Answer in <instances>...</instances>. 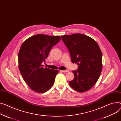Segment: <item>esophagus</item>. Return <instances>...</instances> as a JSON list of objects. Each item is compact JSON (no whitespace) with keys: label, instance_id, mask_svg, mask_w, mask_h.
Instances as JSON below:
<instances>
[{"label":"esophagus","instance_id":"34e87169","mask_svg":"<svg viewBox=\"0 0 121 121\" xmlns=\"http://www.w3.org/2000/svg\"><path fill=\"white\" fill-rule=\"evenodd\" d=\"M60 71L62 72H67L69 71V70H60Z\"/></svg>","mask_w":121,"mask_h":121}]
</instances>
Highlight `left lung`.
<instances>
[{
    "label": "left lung",
    "mask_w": 121,
    "mask_h": 121,
    "mask_svg": "<svg viewBox=\"0 0 121 121\" xmlns=\"http://www.w3.org/2000/svg\"><path fill=\"white\" fill-rule=\"evenodd\" d=\"M69 52L72 63H77L73 70L74 79L70 86L79 92L90 89L97 82L102 69V53L98 44L92 38L81 34L61 36Z\"/></svg>",
    "instance_id": "obj_1"
}]
</instances>
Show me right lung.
I'll return each mask as SVG.
<instances>
[{"instance_id": "right-lung-1", "label": "right lung", "mask_w": 121, "mask_h": 121, "mask_svg": "<svg viewBox=\"0 0 121 121\" xmlns=\"http://www.w3.org/2000/svg\"><path fill=\"white\" fill-rule=\"evenodd\" d=\"M59 36L36 35L22 44L18 53V68L25 81L32 90L44 93L52 87L58 70L43 68L42 63L52 49L60 40Z\"/></svg>"}]
</instances>
